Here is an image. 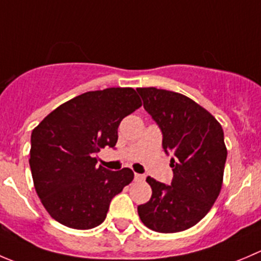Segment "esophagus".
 Returning a JSON list of instances; mask_svg holds the SVG:
<instances>
[{
	"instance_id": "esophagus-1",
	"label": "esophagus",
	"mask_w": 261,
	"mask_h": 261,
	"mask_svg": "<svg viewBox=\"0 0 261 261\" xmlns=\"http://www.w3.org/2000/svg\"><path fill=\"white\" fill-rule=\"evenodd\" d=\"M134 178H135V181H144V179H145V176L140 173H135L134 174Z\"/></svg>"
}]
</instances>
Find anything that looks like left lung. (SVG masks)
Returning a JSON list of instances; mask_svg holds the SVG:
<instances>
[{
	"mask_svg": "<svg viewBox=\"0 0 261 261\" xmlns=\"http://www.w3.org/2000/svg\"><path fill=\"white\" fill-rule=\"evenodd\" d=\"M136 92L161 130L173 171L171 185L146 177L153 192L148 203L138 206L139 217L155 232L185 231L208 214L221 191L227 159L223 128L208 111L179 93L156 88Z\"/></svg>",
	"mask_w": 261,
	"mask_h": 261,
	"instance_id": "1",
	"label": "left lung"
}]
</instances>
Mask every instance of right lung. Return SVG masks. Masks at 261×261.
Returning a JSON list of instances; mask_svg holds the SVG:
<instances>
[{"mask_svg": "<svg viewBox=\"0 0 261 261\" xmlns=\"http://www.w3.org/2000/svg\"><path fill=\"white\" fill-rule=\"evenodd\" d=\"M140 107L133 88L88 92L61 105L33 130V181L53 219L75 229L105 221L111 200L133 181L134 172L98 167L94 155L105 146L116 149L121 121Z\"/></svg>", "mask_w": 261, "mask_h": 261, "instance_id": "1", "label": "right lung"}]
</instances>
